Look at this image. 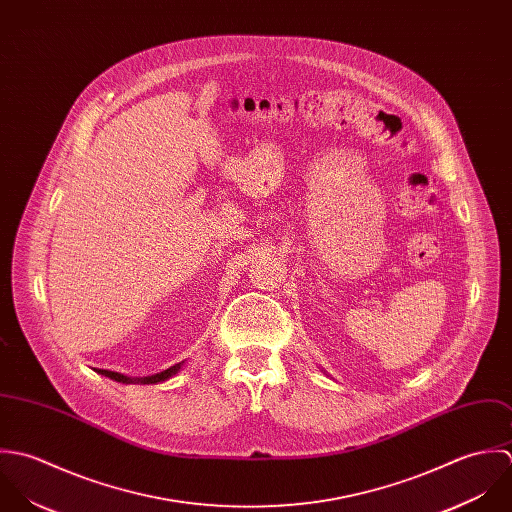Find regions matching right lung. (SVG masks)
Here are the masks:
<instances>
[{
	"label": "right lung",
	"instance_id": "right-lung-1",
	"mask_svg": "<svg viewBox=\"0 0 512 512\" xmlns=\"http://www.w3.org/2000/svg\"><path fill=\"white\" fill-rule=\"evenodd\" d=\"M182 366H184V362L174 364V366H170L168 370H164L160 374H152V376H144V378H130V376H124V374H118V372H110V370H97V372L103 374L106 378H110V380H114V382H120V384H158V382H166L172 376H176L182 370Z\"/></svg>",
	"mask_w": 512,
	"mask_h": 512
}]
</instances>
